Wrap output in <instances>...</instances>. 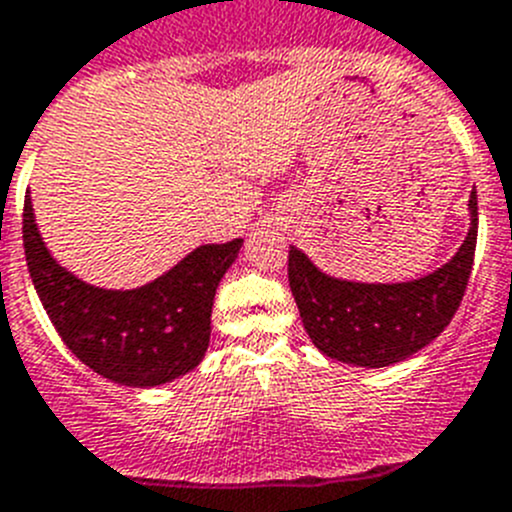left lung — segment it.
<instances>
[{
	"label": "left lung",
	"instance_id": "obj_1",
	"mask_svg": "<svg viewBox=\"0 0 512 512\" xmlns=\"http://www.w3.org/2000/svg\"><path fill=\"white\" fill-rule=\"evenodd\" d=\"M470 229L450 262L407 283H353L326 275L290 247L288 280L310 341L343 364L381 369L422 351L460 308L477 245V191Z\"/></svg>",
	"mask_w": 512,
	"mask_h": 512
}]
</instances>
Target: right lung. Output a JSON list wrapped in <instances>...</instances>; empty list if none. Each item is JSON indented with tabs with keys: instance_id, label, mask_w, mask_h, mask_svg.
Listing matches in <instances>:
<instances>
[{
	"instance_id": "obj_1",
	"label": "right lung",
	"mask_w": 512,
	"mask_h": 512,
	"mask_svg": "<svg viewBox=\"0 0 512 512\" xmlns=\"http://www.w3.org/2000/svg\"><path fill=\"white\" fill-rule=\"evenodd\" d=\"M27 267L65 346L103 379L136 389L169 384L202 364L219 280L242 240L202 245L169 272L133 290H105L75 278L45 247L32 199L22 214Z\"/></svg>"
}]
</instances>
